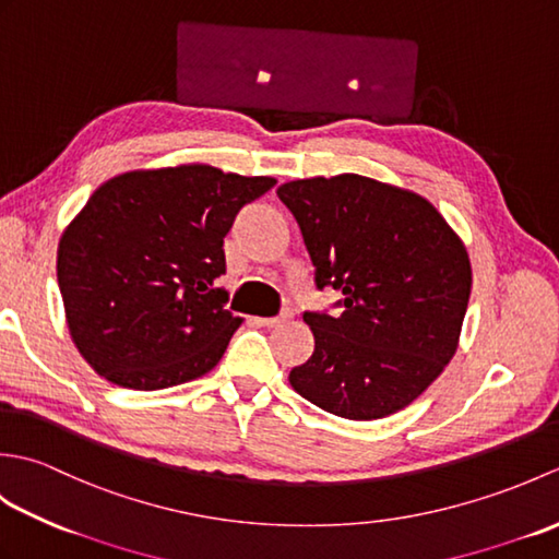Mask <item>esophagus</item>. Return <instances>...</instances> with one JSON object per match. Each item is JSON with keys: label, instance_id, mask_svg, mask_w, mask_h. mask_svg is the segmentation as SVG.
<instances>
[{"label": "esophagus", "instance_id": "34e87169", "mask_svg": "<svg viewBox=\"0 0 559 559\" xmlns=\"http://www.w3.org/2000/svg\"><path fill=\"white\" fill-rule=\"evenodd\" d=\"M293 319V310L290 307H286V310H283L278 317H264V319H259V324L261 326H281V324H286V322H290Z\"/></svg>", "mask_w": 559, "mask_h": 559}]
</instances>
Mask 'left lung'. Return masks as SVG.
I'll return each instance as SVG.
<instances>
[{
    "instance_id": "left-lung-1",
    "label": "left lung",
    "mask_w": 559,
    "mask_h": 559,
    "mask_svg": "<svg viewBox=\"0 0 559 559\" xmlns=\"http://www.w3.org/2000/svg\"><path fill=\"white\" fill-rule=\"evenodd\" d=\"M300 225L317 290L341 293L338 317L305 312L312 358L290 370L307 401L377 420L418 399L454 358L471 298V261L430 201L362 175L276 189Z\"/></svg>"
}]
</instances>
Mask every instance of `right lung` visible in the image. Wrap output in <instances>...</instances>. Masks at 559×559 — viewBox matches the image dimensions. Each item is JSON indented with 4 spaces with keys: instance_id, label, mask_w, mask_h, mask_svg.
Listing matches in <instances>:
<instances>
[{
    "instance_id": "add662e5",
    "label": "right lung",
    "mask_w": 559,
    "mask_h": 559,
    "mask_svg": "<svg viewBox=\"0 0 559 559\" xmlns=\"http://www.w3.org/2000/svg\"><path fill=\"white\" fill-rule=\"evenodd\" d=\"M273 177L211 165L136 170L91 194L57 249L71 341L108 382L156 391L206 374L242 324L225 310L223 237Z\"/></svg>"
}]
</instances>
